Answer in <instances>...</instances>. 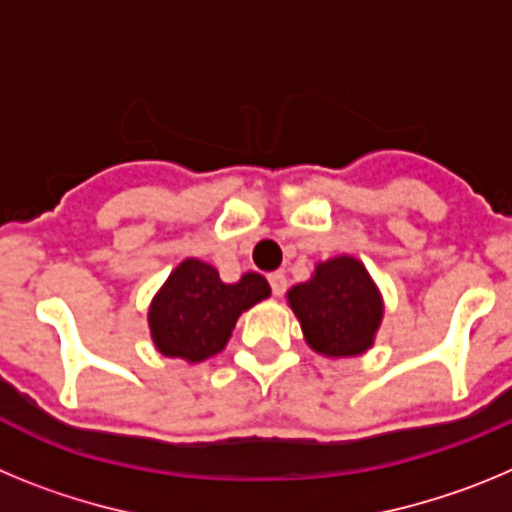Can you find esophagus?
Masks as SVG:
<instances>
[{
    "mask_svg": "<svg viewBox=\"0 0 512 512\" xmlns=\"http://www.w3.org/2000/svg\"><path fill=\"white\" fill-rule=\"evenodd\" d=\"M269 284H271V292L277 297H282L284 292H287V277H284L282 271H274V274H269Z\"/></svg>",
    "mask_w": 512,
    "mask_h": 512,
    "instance_id": "34e87169",
    "label": "esophagus"
}]
</instances>
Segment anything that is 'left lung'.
I'll use <instances>...</instances> for the list:
<instances>
[{
  "label": "left lung",
  "mask_w": 512,
  "mask_h": 512,
  "mask_svg": "<svg viewBox=\"0 0 512 512\" xmlns=\"http://www.w3.org/2000/svg\"><path fill=\"white\" fill-rule=\"evenodd\" d=\"M287 302L300 320L307 346L328 359L366 354L384 318L377 282L348 253L318 261L307 282L289 289Z\"/></svg>",
  "instance_id": "obj_1"
}]
</instances>
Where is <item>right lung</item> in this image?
<instances>
[{"label":"right lung","mask_w":512,"mask_h":512,"mask_svg":"<svg viewBox=\"0 0 512 512\" xmlns=\"http://www.w3.org/2000/svg\"><path fill=\"white\" fill-rule=\"evenodd\" d=\"M269 295V282L256 271L225 284L212 264L184 259L148 305L153 346L171 359L200 364L220 354L238 318Z\"/></svg>","instance_id":"right-lung-1"}]
</instances>
